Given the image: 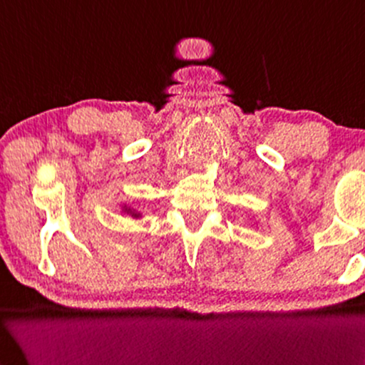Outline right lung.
Returning <instances> with one entry per match:
<instances>
[{
    "label": "right lung",
    "instance_id": "1",
    "mask_svg": "<svg viewBox=\"0 0 365 365\" xmlns=\"http://www.w3.org/2000/svg\"><path fill=\"white\" fill-rule=\"evenodd\" d=\"M123 211H125V212H127V215H130V216H132V217H140V212L133 211V209H130V207H127V206H125V207H123Z\"/></svg>",
    "mask_w": 365,
    "mask_h": 365
}]
</instances>
